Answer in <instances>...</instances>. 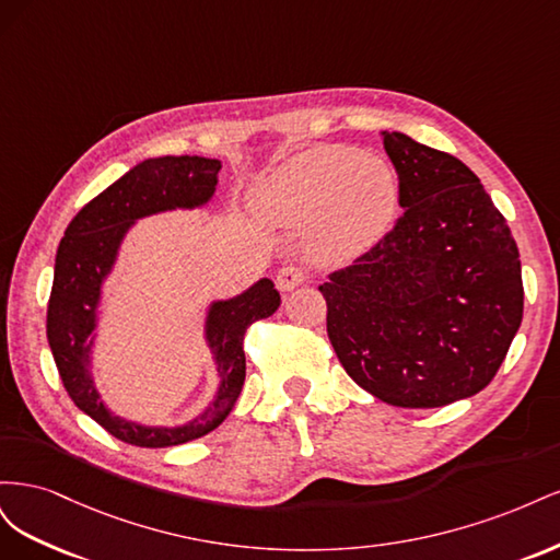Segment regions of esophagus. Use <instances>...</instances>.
I'll list each match as a JSON object with an SVG mask.
<instances>
[{"label":"esophagus","instance_id":"obj_1","mask_svg":"<svg viewBox=\"0 0 560 560\" xmlns=\"http://www.w3.org/2000/svg\"><path fill=\"white\" fill-rule=\"evenodd\" d=\"M306 280H308V273L303 268H299V266H282L278 270V278H276V282H278V287H280L282 292H292L294 287L303 284Z\"/></svg>","mask_w":560,"mask_h":560}]
</instances>
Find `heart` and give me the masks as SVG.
I'll return each mask as SVG.
<instances>
[{
    "label": "heart",
    "mask_w": 560,
    "mask_h": 560,
    "mask_svg": "<svg viewBox=\"0 0 560 560\" xmlns=\"http://www.w3.org/2000/svg\"><path fill=\"white\" fill-rule=\"evenodd\" d=\"M399 206V179L387 161L346 144L301 151L254 196L268 224H313L311 243L325 259H350L387 233Z\"/></svg>",
    "instance_id": "b5f03b06"
}]
</instances>
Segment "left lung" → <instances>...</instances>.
<instances>
[{"label":"left lung","instance_id":"obj_1","mask_svg":"<svg viewBox=\"0 0 560 560\" xmlns=\"http://www.w3.org/2000/svg\"><path fill=\"white\" fill-rule=\"evenodd\" d=\"M399 177L393 231L319 284L348 376L385 404L436 409L481 393L523 317L518 247L455 156L383 132Z\"/></svg>","mask_w":560,"mask_h":560}]
</instances>
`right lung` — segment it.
<instances>
[{"instance_id":"add662e5","label":"right lung","mask_w":560,"mask_h":560,"mask_svg":"<svg viewBox=\"0 0 560 560\" xmlns=\"http://www.w3.org/2000/svg\"><path fill=\"white\" fill-rule=\"evenodd\" d=\"M219 171L222 163L217 159H147L83 206L58 245L46 313V336L58 374L67 395L83 413L100 422L112 436L132 446H177L222 425L245 383V331L252 322L270 317L280 306V294L268 278L252 284L241 296L212 303L206 338L222 381L214 401L186 425L144 428L109 413L100 399L89 371L93 329L97 325L100 292L124 235L140 217L206 206L217 189Z\"/></svg>"}]
</instances>
